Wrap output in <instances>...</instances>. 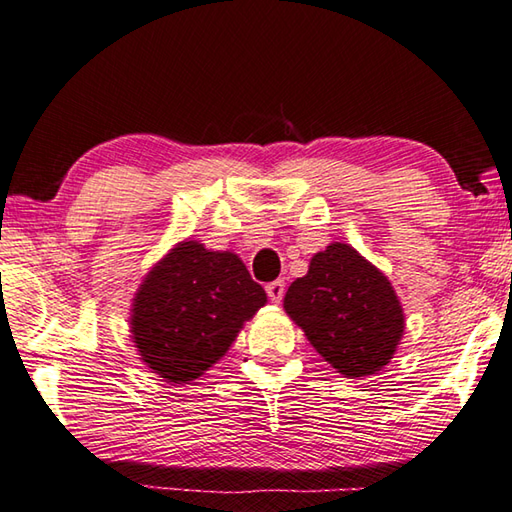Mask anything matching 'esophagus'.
<instances>
[{
  "mask_svg": "<svg viewBox=\"0 0 512 512\" xmlns=\"http://www.w3.org/2000/svg\"><path fill=\"white\" fill-rule=\"evenodd\" d=\"M267 297L272 299V303H281L283 299V292H285V283L283 281H272L267 283Z\"/></svg>",
  "mask_w": 512,
  "mask_h": 512,
  "instance_id": "obj_1",
  "label": "esophagus"
}]
</instances>
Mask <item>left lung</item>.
I'll list each match as a JSON object with an SVG mask.
<instances>
[{
    "mask_svg": "<svg viewBox=\"0 0 512 512\" xmlns=\"http://www.w3.org/2000/svg\"><path fill=\"white\" fill-rule=\"evenodd\" d=\"M283 308L315 351L348 380L380 373L405 335V310L391 281L346 242L310 258Z\"/></svg>",
    "mask_w": 512,
    "mask_h": 512,
    "instance_id": "obj_1",
    "label": "left lung"
}]
</instances>
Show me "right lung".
<instances>
[{
	"label": "right lung",
	"instance_id": "right-lung-1",
	"mask_svg": "<svg viewBox=\"0 0 512 512\" xmlns=\"http://www.w3.org/2000/svg\"><path fill=\"white\" fill-rule=\"evenodd\" d=\"M265 303V290L238 254L186 238L143 276L130 308V337L152 373L191 384L222 360Z\"/></svg>",
	"mask_w": 512,
	"mask_h": 512
}]
</instances>
